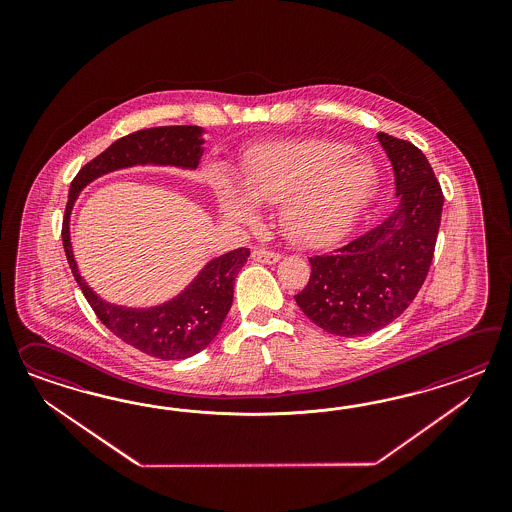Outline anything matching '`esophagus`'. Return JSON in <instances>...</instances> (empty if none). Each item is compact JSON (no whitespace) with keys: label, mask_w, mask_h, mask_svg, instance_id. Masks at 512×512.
I'll return each mask as SVG.
<instances>
[{"label":"esophagus","mask_w":512,"mask_h":512,"mask_svg":"<svg viewBox=\"0 0 512 512\" xmlns=\"http://www.w3.org/2000/svg\"><path fill=\"white\" fill-rule=\"evenodd\" d=\"M251 259H253L255 263L276 264L279 259H281V253H278V251H270V249H253Z\"/></svg>","instance_id":"obj_1"}]
</instances>
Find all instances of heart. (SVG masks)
<instances>
[{
	"mask_svg": "<svg viewBox=\"0 0 512 512\" xmlns=\"http://www.w3.org/2000/svg\"><path fill=\"white\" fill-rule=\"evenodd\" d=\"M353 148L330 140H283L253 146L238 182L223 169L208 172L217 216L231 225L257 221V204H279L287 236L323 246L349 231L377 187V172Z\"/></svg>",
	"mask_w": 512,
	"mask_h": 512,
	"instance_id": "1",
	"label": "heart"
}]
</instances>
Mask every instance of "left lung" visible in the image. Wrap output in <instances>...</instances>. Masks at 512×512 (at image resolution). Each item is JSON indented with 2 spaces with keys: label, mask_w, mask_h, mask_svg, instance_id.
<instances>
[{
  "label": "left lung",
  "mask_w": 512,
  "mask_h": 512,
  "mask_svg": "<svg viewBox=\"0 0 512 512\" xmlns=\"http://www.w3.org/2000/svg\"><path fill=\"white\" fill-rule=\"evenodd\" d=\"M394 169L398 204L370 231L310 257L308 285L295 296L311 323L334 336H368L415 300L434 259L443 191L426 155L377 133Z\"/></svg>",
  "instance_id": "8db88e82"
}]
</instances>
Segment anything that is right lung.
<instances>
[{
  "label": "right lung",
  "instance_id": "1",
  "mask_svg": "<svg viewBox=\"0 0 512 512\" xmlns=\"http://www.w3.org/2000/svg\"><path fill=\"white\" fill-rule=\"evenodd\" d=\"M202 133L204 129L199 125H163L140 129L112 142L103 154L78 171L69 187L63 217L62 240L67 263L99 321L120 340L161 360L193 357L216 338L233 306L234 279L248 261L249 249H233L212 259L180 295L165 304L154 308H124L95 295L80 276L71 248L69 221L78 193L103 174L135 165L197 169L204 152Z\"/></svg>",
  "mask_w": 512,
  "mask_h": 512
}]
</instances>
